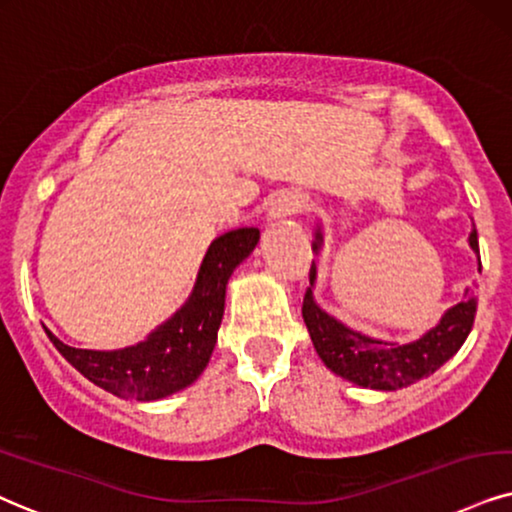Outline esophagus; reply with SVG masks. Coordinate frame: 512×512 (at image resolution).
<instances>
[{
    "mask_svg": "<svg viewBox=\"0 0 512 512\" xmlns=\"http://www.w3.org/2000/svg\"><path fill=\"white\" fill-rule=\"evenodd\" d=\"M309 208V198L302 191H283L271 200L269 205V219L271 222H283L286 217H293L297 212H304Z\"/></svg>",
    "mask_w": 512,
    "mask_h": 512,
    "instance_id": "1",
    "label": "esophagus"
}]
</instances>
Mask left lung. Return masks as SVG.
I'll use <instances>...</instances> for the list:
<instances>
[{
    "instance_id": "left-lung-1",
    "label": "left lung",
    "mask_w": 512,
    "mask_h": 512,
    "mask_svg": "<svg viewBox=\"0 0 512 512\" xmlns=\"http://www.w3.org/2000/svg\"><path fill=\"white\" fill-rule=\"evenodd\" d=\"M468 241L472 252L480 257V243H477L475 229L470 231ZM321 248L323 226L319 222L314 229L312 250L316 255H321ZM314 286L316 262H312V269H309V288L302 302V319L307 323L316 354L335 375L359 387H368V390H401V387L418 383V380L435 373L437 368H442L463 347L465 338L472 331V321H475L477 312L475 290L465 288L463 300L446 309L435 328L420 335L418 340L399 345V342L371 338V335L345 326L333 314H328L326 309H321V304L314 297Z\"/></svg>"
}]
</instances>
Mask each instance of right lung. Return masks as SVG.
Wrapping results in <instances>:
<instances>
[{
	"instance_id": "right-lung-1",
	"label": "right lung",
	"mask_w": 512,
	"mask_h": 512,
	"mask_svg": "<svg viewBox=\"0 0 512 512\" xmlns=\"http://www.w3.org/2000/svg\"><path fill=\"white\" fill-rule=\"evenodd\" d=\"M260 243V229L226 231L210 243L196 283L181 307L146 340L122 349H77L44 333L70 366L101 390L120 399L158 401L196 383L217 345L224 316L226 286L238 264Z\"/></svg>"
}]
</instances>
